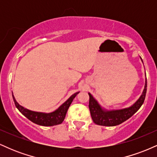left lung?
<instances>
[{
  "label": "left lung",
  "mask_w": 157,
  "mask_h": 157,
  "mask_svg": "<svg viewBox=\"0 0 157 157\" xmlns=\"http://www.w3.org/2000/svg\"><path fill=\"white\" fill-rule=\"evenodd\" d=\"M142 60L141 57H140ZM143 63V62H142ZM147 79L145 78V84L143 91L141 96L136 102L131 105L130 107L125 108L122 109L117 110H107L102 108L96 99L91 94L89 95V110L91 113V118L94 122L97 125L102 126H116L122 123L123 122L128 120L139 109H140L144 100H145V95L147 91Z\"/></svg>",
  "instance_id": "left-lung-1"
}]
</instances>
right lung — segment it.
<instances>
[{
	"label": "right lung",
	"instance_id": "add662e5",
	"mask_svg": "<svg viewBox=\"0 0 157 157\" xmlns=\"http://www.w3.org/2000/svg\"><path fill=\"white\" fill-rule=\"evenodd\" d=\"M79 93H80V91L74 94L66 102H63L58 109L50 113L38 112V111H34L27 109L20 105L18 102L16 101L13 94H12V97H13V100L15 102L16 108L19 110L20 112L22 113L23 115H24L26 118H28L30 121L39 125L53 126L59 125V124H61L63 122L68 108H69L75 97Z\"/></svg>",
	"mask_w": 157,
	"mask_h": 157
}]
</instances>
